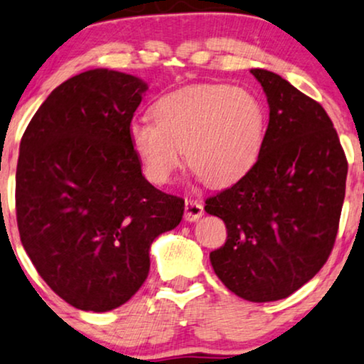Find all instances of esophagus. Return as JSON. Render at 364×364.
I'll use <instances>...</instances> for the list:
<instances>
[{
	"instance_id": "obj_1",
	"label": "esophagus",
	"mask_w": 364,
	"mask_h": 364,
	"mask_svg": "<svg viewBox=\"0 0 364 364\" xmlns=\"http://www.w3.org/2000/svg\"><path fill=\"white\" fill-rule=\"evenodd\" d=\"M203 213H205V210H203L201 201L186 200V203H185V220L186 221L193 223V221L200 220V218L203 216Z\"/></svg>"
}]
</instances>
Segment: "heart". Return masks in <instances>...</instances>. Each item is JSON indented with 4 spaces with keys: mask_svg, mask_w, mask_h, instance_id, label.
<instances>
[{
    "mask_svg": "<svg viewBox=\"0 0 364 364\" xmlns=\"http://www.w3.org/2000/svg\"><path fill=\"white\" fill-rule=\"evenodd\" d=\"M154 121H134L129 141L154 185H166L181 166L211 188H228L248 174L263 151L266 109L253 93L230 85H193L153 105Z\"/></svg>",
    "mask_w": 364,
    "mask_h": 364,
    "instance_id": "heart-1",
    "label": "heart"
}]
</instances>
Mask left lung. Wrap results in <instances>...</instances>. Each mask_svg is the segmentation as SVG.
<instances>
[{"label": "left lung", "mask_w": 364, "mask_h": 364, "mask_svg": "<svg viewBox=\"0 0 364 364\" xmlns=\"http://www.w3.org/2000/svg\"><path fill=\"white\" fill-rule=\"evenodd\" d=\"M263 86L269 123L258 163L208 198L226 243L210 253L223 284L253 303L288 298L331 253L345 201L348 161L331 119L316 101L276 73L251 70Z\"/></svg>", "instance_id": "8db88e82"}]
</instances>
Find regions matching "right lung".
<instances>
[{"instance_id": "1", "label": "right lung", "mask_w": 364, "mask_h": 364, "mask_svg": "<svg viewBox=\"0 0 364 364\" xmlns=\"http://www.w3.org/2000/svg\"><path fill=\"white\" fill-rule=\"evenodd\" d=\"M148 85L90 70L51 91L28 124L16 168L23 248L46 284L71 306H121L149 273V246L174 230L183 198L141 173L129 126Z\"/></svg>"}]
</instances>
